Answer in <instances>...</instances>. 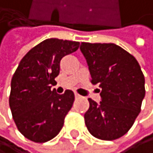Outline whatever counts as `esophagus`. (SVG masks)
Returning a JSON list of instances; mask_svg holds the SVG:
<instances>
[{"label": "esophagus", "instance_id": "obj_1", "mask_svg": "<svg viewBox=\"0 0 153 153\" xmlns=\"http://www.w3.org/2000/svg\"><path fill=\"white\" fill-rule=\"evenodd\" d=\"M74 96H76V98H79V97H80V95H79V94H77L76 92L74 93Z\"/></svg>", "mask_w": 153, "mask_h": 153}]
</instances>
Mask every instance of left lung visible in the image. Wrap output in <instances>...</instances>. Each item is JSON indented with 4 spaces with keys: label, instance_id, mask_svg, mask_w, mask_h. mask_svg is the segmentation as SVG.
Returning a JSON list of instances; mask_svg holds the SVG:
<instances>
[{
    "label": "left lung",
    "instance_id": "1",
    "mask_svg": "<svg viewBox=\"0 0 153 153\" xmlns=\"http://www.w3.org/2000/svg\"><path fill=\"white\" fill-rule=\"evenodd\" d=\"M91 83L100 87L101 101L88 98L84 122L93 137L113 140L132 128L146 95L144 76L136 58L113 43L82 42Z\"/></svg>",
    "mask_w": 153,
    "mask_h": 153
}]
</instances>
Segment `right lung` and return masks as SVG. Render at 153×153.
<instances>
[{
	"label": "right lung",
	"instance_id": "right-lung-1",
	"mask_svg": "<svg viewBox=\"0 0 153 153\" xmlns=\"http://www.w3.org/2000/svg\"><path fill=\"white\" fill-rule=\"evenodd\" d=\"M79 42L50 38L33 47L18 65L10 83V107L18 131L34 143L54 139L64 126L74 94L51 89L65 56L79 49Z\"/></svg>",
	"mask_w": 153,
	"mask_h": 153
}]
</instances>
